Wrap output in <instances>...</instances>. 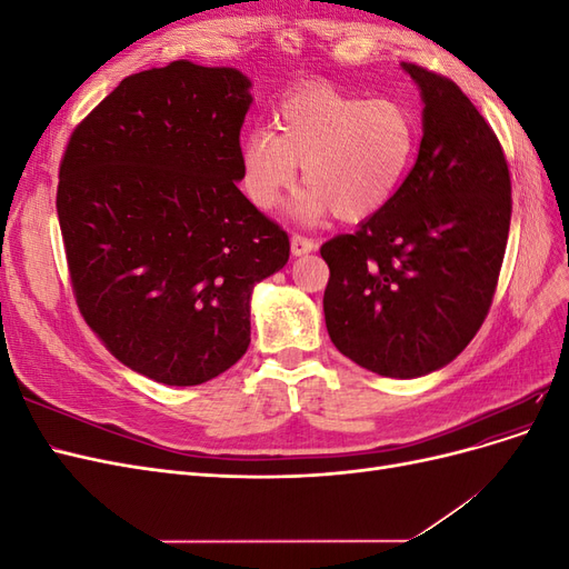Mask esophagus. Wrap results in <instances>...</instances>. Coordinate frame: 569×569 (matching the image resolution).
Masks as SVG:
<instances>
[{"label":"esophagus","instance_id":"1","mask_svg":"<svg viewBox=\"0 0 569 569\" xmlns=\"http://www.w3.org/2000/svg\"><path fill=\"white\" fill-rule=\"evenodd\" d=\"M316 249H318V244L313 242V239H308L303 234H291V253H295V256L311 253Z\"/></svg>","mask_w":569,"mask_h":569}]
</instances>
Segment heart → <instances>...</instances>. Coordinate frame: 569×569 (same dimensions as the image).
Segmentation results:
<instances>
[{"mask_svg":"<svg viewBox=\"0 0 569 569\" xmlns=\"http://www.w3.org/2000/svg\"><path fill=\"white\" fill-rule=\"evenodd\" d=\"M272 128L242 137L244 192L256 209L272 211L303 166L308 187L291 206L303 222L335 211L358 222L385 211L418 151V120L401 101L363 99L327 84L284 97L272 111Z\"/></svg>","mask_w":569,"mask_h":569,"instance_id":"obj_1","label":"heart"}]
</instances>
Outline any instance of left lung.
Listing matches in <instances>:
<instances>
[{"mask_svg":"<svg viewBox=\"0 0 569 569\" xmlns=\"http://www.w3.org/2000/svg\"><path fill=\"white\" fill-rule=\"evenodd\" d=\"M422 99L418 161L385 211L320 253L325 325L353 363L396 380L435 372L485 322L510 230L493 130L456 82L401 63Z\"/></svg>","mask_w":569,"mask_h":569,"instance_id":"8db88e82","label":"left lung"}]
</instances>
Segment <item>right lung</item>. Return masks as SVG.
<instances>
[{
    "instance_id": "add662e5",
    "label": "right lung",
    "mask_w": 569,
    "mask_h": 569,
    "mask_svg": "<svg viewBox=\"0 0 569 569\" xmlns=\"http://www.w3.org/2000/svg\"><path fill=\"white\" fill-rule=\"evenodd\" d=\"M251 80L173 61L126 78L66 147L57 213L82 318L132 372L194 387L251 341L287 232L239 192Z\"/></svg>"
}]
</instances>
